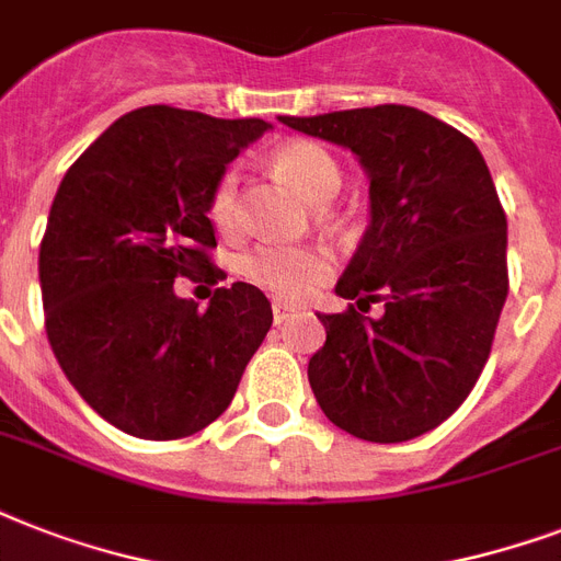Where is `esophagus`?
Listing matches in <instances>:
<instances>
[{"label":"esophagus","instance_id":"esophagus-1","mask_svg":"<svg viewBox=\"0 0 561 561\" xmlns=\"http://www.w3.org/2000/svg\"><path fill=\"white\" fill-rule=\"evenodd\" d=\"M294 311H297V308L288 306V302H282V299H273V323H276V325L285 323V320H288Z\"/></svg>","mask_w":561,"mask_h":561}]
</instances>
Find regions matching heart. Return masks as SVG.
Segmentation results:
<instances>
[{
	"label": "heart",
	"instance_id": "obj_1",
	"mask_svg": "<svg viewBox=\"0 0 561 561\" xmlns=\"http://www.w3.org/2000/svg\"><path fill=\"white\" fill-rule=\"evenodd\" d=\"M273 171L299 192L308 203L323 206L341 188V169L320 145L288 142L273 153ZM209 218L215 227L236 229L241 218L238 206V174L227 169L209 194ZM238 271L250 285L267 290L285 302L306 299L332 273V255L317 247L259 244L241 255Z\"/></svg>",
	"mask_w": 561,
	"mask_h": 561
}]
</instances>
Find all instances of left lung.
<instances>
[{"label":"left lung","instance_id":"1","mask_svg":"<svg viewBox=\"0 0 561 561\" xmlns=\"http://www.w3.org/2000/svg\"><path fill=\"white\" fill-rule=\"evenodd\" d=\"M350 148L369 178V227L337 282L355 299L317 314L308 381L334 425L408 443L460 408L486 367L506 302V215L469 136L404 104L279 116ZM373 301L385 314L367 318Z\"/></svg>","mask_w":561,"mask_h":561}]
</instances>
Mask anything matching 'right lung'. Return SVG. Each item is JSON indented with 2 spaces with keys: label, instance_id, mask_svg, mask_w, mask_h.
Instances as JSON below:
<instances>
[{
  "label": "right lung",
  "instance_id": "right-lung-1",
  "mask_svg": "<svg viewBox=\"0 0 561 561\" xmlns=\"http://www.w3.org/2000/svg\"><path fill=\"white\" fill-rule=\"evenodd\" d=\"M262 118L139 107L66 171L39 241V290L57 364L110 425L180 439L229 408L273 311L247 282L206 311L174 279H218L209 194Z\"/></svg>",
  "mask_w": 561,
  "mask_h": 561
}]
</instances>
